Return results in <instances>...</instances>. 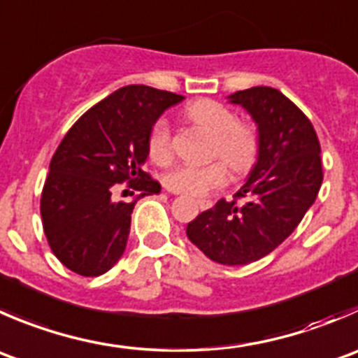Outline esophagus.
Masks as SVG:
<instances>
[{
	"label": "esophagus",
	"mask_w": 358,
	"mask_h": 358,
	"mask_svg": "<svg viewBox=\"0 0 358 358\" xmlns=\"http://www.w3.org/2000/svg\"><path fill=\"white\" fill-rule=\"evenodd\" d=\"M197 204H199L201 210H210L213 206V203L210 199H197Z\"/></svg>",
	"instance_id": "34e87169"
}]
</instances>
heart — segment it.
I'll return each mask as SVG.
<instances>
[{"label": "heart", "mask_w": 358, "mask_h": 358, "mask_svg": "<svg viewBox=\"0 0 358 358\" xmlns=\"http://www.w3.org/2000/svg\"><path fill=\"white\" fill-rule=\"evenodd\" d=\"M187 115L194 124L213 136V155L220 157L232 171H246L253 164L259 150L255 127L236 120V115L213 99H197L190 103ZM148 155L157 164H166L171 157V127L166 119L154 124L148 136ZM227 171L222 162L208 166H175L166 175L164 183L169 190L185 196H204L210 189L224 185Z\"/></svg>", "instance_id": "b5f03b06"}]
</instances>
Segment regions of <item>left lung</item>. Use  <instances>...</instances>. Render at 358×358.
Masks as SVG:
<instances>
[{
	"label": "left lung",
	"mask_w": 358,
	"mask_h": 358,
	"mask_svg": "<svg viewBox=\"0 0 358 358\" xmlns=\"http://www.w3.org/2000/svg\"><path fill=\"white\" fill-rule=\"evenodd\" d=\"M250 113L259 133L257 162L236 197L220 199L187 225L190 241L224 266H245L271 253L299 225L320 190V141L310 119L273 87L227 96Z\"/></svg>",
	"instance_id": "1"
}]
</instances>
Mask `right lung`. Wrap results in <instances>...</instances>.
<instances>
[{
	"label": "right lung",
	"instance_id": "add662e5",
	"mask_svg": "<svg viewBox=\"0 0 358 358\" xmlns=\"http://www.w3.org/2000/svg\"><path fill=\"white\" fill-rule=\"evenodd\" d=\"M183 96L127 85L87 110L62 138L41 192V220L54 255L80 276L112 269L126 250L140 197L161 192L145 171L148 136ZM141 190L131 203L113 201L117 182Z\"/></svg>",
	"mask_w": 358,
	"mask_h": 358
}]
</instances>
